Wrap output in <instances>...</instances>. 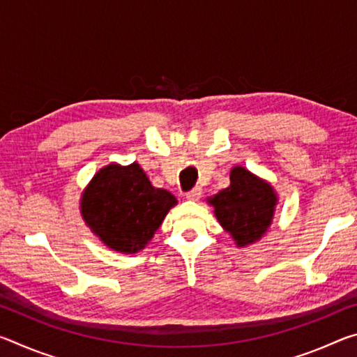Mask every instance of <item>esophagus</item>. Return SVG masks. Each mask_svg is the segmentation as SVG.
Returning a JSON list of instances; mask_svg holds the SVG:
<instances>
[{
	"label": "esophagus",
	"instance_id": "34e87169",
	"mask_svg": "<svg viewBox=\"0 0 357 357\" xmlns=\"http://www.w3.org/2000/svg\"><path fill=\"white\" fill-rule=\"evenodd\" d=\"M202 193H203L202 187H193L190 192L185 193V198H187V200L197 202V200H200V198H202Z\"/></svg>",
	"mask_w": 357,
	"mask_h": 357
}]
</instances>
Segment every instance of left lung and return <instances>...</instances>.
Instances as JSON below:
<instances>
[{
	"mask_svg": "<svg viewBox=\"0 0 357 357\" xmlns=\"http://www.w3.org/2000/svg\"><path fill=\"white\" fill-rule=\"evenodd\" d=\"M279 197L268 181L247 168L236 165L229 170V185L208 198L222 228L236 247L258 243L273 225Z\"/></svg>",
	"mask_w": 357,
	"mask_h": 357,
	"instance_id": "left-lung-1",
	"label": "left lung"
}]
</instances>
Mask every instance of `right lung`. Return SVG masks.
Instances as JSON below:
<instances>
[{
  "label": "right lung",
  "instance_id": "add662e5",
  "mask_svg": "<svg viewBox=\"0 0 357 357\" xmlns=\"http://www.w3.org/2000/svg\"><path fill=\"white\" fill-rule=\"evenodd\" d=\"M178 200L151 184L143 168L108 164L94 174L80 197V214L108 249L137 253L146 247Z\"/></svg>",
  "mask_w": 357,
  "mask_h": 357
}]
</instances>
